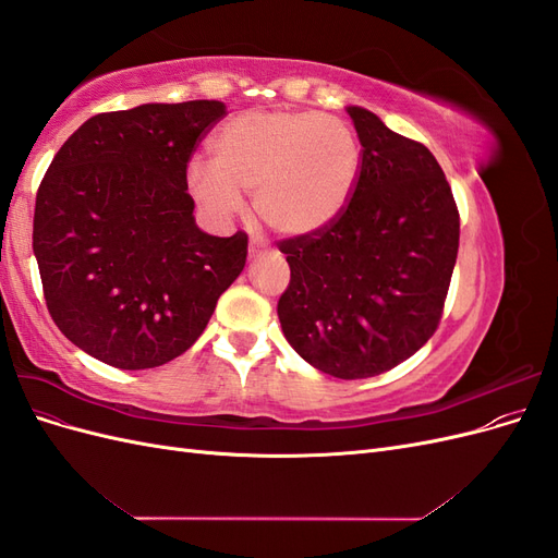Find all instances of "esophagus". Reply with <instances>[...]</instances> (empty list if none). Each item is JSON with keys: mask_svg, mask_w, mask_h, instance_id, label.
<instances>
[{"mask_svg": "<svg viewBox=\"0 0 558 558\" xmlns=\"http://www.w3.org/2000/svg\"><path fill=\"white\" fill-rule=\"evenodd\" d=\"M265 251H267V246L260 240H251V244H248L251 256H258V253H265Z\"/></svg>", "mask_w": 558, "mask_h": 558, "instance_id": "esophagus-1", "label": "esophagus"}]
</instances>
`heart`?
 I'll use <instances>...</instances> for the list:
<instances>
[{"label": "heart", "mask_w": 558, "mask_h": 558, "mask_svg": "<svg viewBox=\"0 0 558 558\" xmlns=\"http://www.w3.org/2000/svg\"><path fill=\"white\" fill-rule=\"evenodd\" d=\"M211 162L191 160L185 183L216 218L251 193L258 221L283 238L330 226L356 191L361 144L342 118L302 109L246 111L218 128Z\"/></svg>", "instance_id": "1"}]
</instances>
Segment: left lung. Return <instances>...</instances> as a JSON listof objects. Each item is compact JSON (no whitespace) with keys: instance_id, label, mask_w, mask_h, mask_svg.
I'll return each mask as SVG.
<instances>
[{"instance_id":"obj_1","label":"left lung","mask_w":558,"mask_h":558,"mask_svg":"<svg viewBox=\"0 0 558 558\" xmlns=\"http://www.w3.org/2000/svg\"><path fill=\"white\" fill-rule=\"evenodd\" d=\"M361 177L324 230L281 240L291 267L279 298L289 344L337 379L377 377L408 361L440 326L459 256V207L430 150L347 107Z\"/></svg>"}]
</instances>
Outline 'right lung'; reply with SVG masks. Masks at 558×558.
<instances>
[{
  "label": "right lung",
  "instance_id": "add662e5",
  "mask_svg": "<svg viewBox=\"0 0 558 558\" xmlns=\"http://www.w3.org/2000/svg\"><path fill=\"white\" fill-rule=\"evenodd\" d=\"M223 116L216 99L97 113L44 174L32 248L46 307L93 359L121 369L174 361L244 269L246 232H202L185 183Z\"/></svg>",
  "mask_w": 558,
  "mask_h": 558
}]
</instances>
